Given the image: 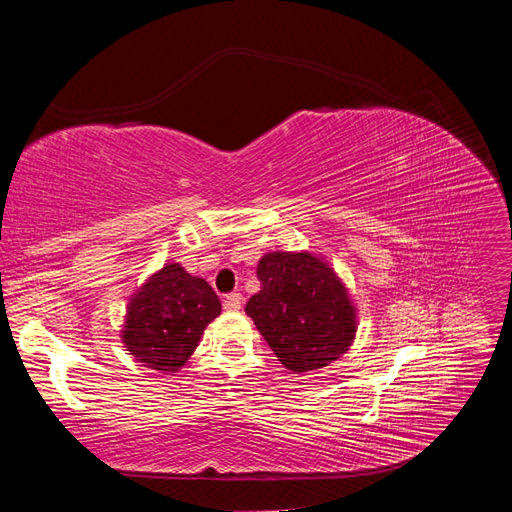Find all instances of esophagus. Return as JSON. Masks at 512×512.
<instances>
[{
  "label": "esophagus",
  "mask_w": 512,
  "mask_h": 512,
  "mask_svg": "<svg viewBox=\"0 0 512 512\" xmlns=\"http://www.w3.org/2000/svg\"><path fill=\"white\" fill-rule=\"evenodd\" d=\"M241 305H243V294H241V292H230V294H226L224 309H228V312H239Z\"/></svg>",
  "instance_id": "34e87169"
}]
</instances>
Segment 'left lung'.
I'll use <instances>...</instances> for the list:
<instances>
[{
    "label": "left lung",
    "mask_w": 512,
    "mask_h": 512,
    "mask_svg": "<svg viewBox=\"0 0 512 512\" xmlns=\"http://www.w3.org/2000/svg\"><path fill=\"white\" fill-rule=\"evenodd\" d=\"M256 273L260 290L245 314L286 369H322L350 350L356 309L329 262L312 252H269Z\"/></svg>",
    "instance_id": "obj_1"
}]
</instances>
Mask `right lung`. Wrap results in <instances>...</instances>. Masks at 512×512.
I'll use <instances>...</instances> for the list:
<instances>
[{
  "instance_id": "1",
  "label": "right lung",
  "mask_w": 512,
  "mask_h": 512,
  "mask_svg": "<svg viewBox=\"0 0 512 512\" xmlns=\"http://www.w3.org/2000/svg\"><path fill=\"white\" fill-rule=\"evenodd\" d=\"M220 312L218 294L203 277L168 262L132 294L121 331L123 346L149 369L177 371Z\"/></svg>"
}]
</instances>
